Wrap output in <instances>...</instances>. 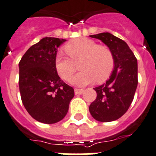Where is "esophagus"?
Returning <instances> with one entry per match:
<instances>
[{"label":"esophagus","mask_w":156,"mask_h":156,"mask_svg":"<svg viewBox=\"0 0 156 156\" xmlns=\"http://www.w3.org/2000/svg\"><path fill=\"white\" fill-rule=\"evenodd\" d=\"M83 93V89H74V93L76 95L82 94Z\"/></svg>","instance_id":"obj_1"}]
</instances>
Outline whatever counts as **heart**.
Listing matches in <instances>:
<instances>
[{
	"label": "heart",
	"mask_w": 156,
	"mask_h": 156,
	"mask_svg": "<svg viewBox=\"0 0 156 156\" xmlns=\"http://www.w3.org/2000/svg\"><path fill=\"white\" fill-rule=\"evenodd\" d=\"M66 53L59 52L55 55V67L59 76L69 81L76 70L79 62L81 71L74 75L71 83L77 86H85L94 82H102L110 76L114 67V56L108 47L98 45L89 38H77L64 46Z\"/></svg>",
	"instance_id": "b5f03b06"
}]
</instances>
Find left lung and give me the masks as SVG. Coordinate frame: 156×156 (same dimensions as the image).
Segmentation results:
<instances>
[{"label": "left lung", "instance_id": "8db88e82", "mask_svg": "<svg viewBox=\"0 0 156 156\" xmlns=\"http://www.w3.org/2000/svg\"><path fill=\"white\" fill-rule=\"evenodd\" d=\"M89 37L101 40L112 51L115 67L110 78L96 87L97 98L89 109L96 120L108 122L117 120L130 106L137 86V60L128 44L110 33Z\"/></svg>", "mask_w": 156, "mask_h": 156}]
</instances>
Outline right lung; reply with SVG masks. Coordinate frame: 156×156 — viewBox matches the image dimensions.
Segmentation results:
<instances>
[{"label": "right lung", "instance_id": "add662e5", "mask_svg": "<svg viewBox=\"0 0 156 156\" xmlns=\"http://www.w3.org/2000/svg\"><path fill=\"white\" fill-rule=\"evenodd\" d=\"M65 39L44 37L25 52L19 63L22 102L32 118L45 124L59 122L74 96L55 67L57 48Z\"/></svg>", "mask_w": 156, "mask_h": 156}]
</instances>
